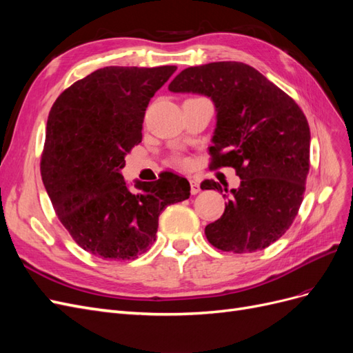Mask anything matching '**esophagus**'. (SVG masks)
I'll list each match as a JSON object with an SVG mask.
<instances>
[{
	"instance_id": "obj_1",
	"label": "esophagus",
	"mask_w": 353,
	"mask_h": 353,
	"mask_svg": "<svg viewBox=\"0 0 353 353\" xmlns=\"http://www.w3.org/2000/svg\"><path fill=\"white\" fill-rule=\"evenodd\" d=\"M190 185H191V194L200 193V184L197 179H190Z\"/></svg>"
}]
</instances>
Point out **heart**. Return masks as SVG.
I'll list each match as a JSON object with an SVG mask.
<instances>
[{
  "label": "heart",
  "instance_id": "1",
  "mask_svg": "<svg viewBox=\"0 0 353 353\" xmlns=\"http://www.w3.org/2000/svg\"><path fill=\"white\" fill-rule=\"evenodd\" d=\"M172 162L175 165H179V166H187L188 165V160L185 157H183V156H174L172 157Z\"/></svg>",
  "mask_w": 353,
  "mask_h": 353
}]
</instances>
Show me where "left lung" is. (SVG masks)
<instances>
[{
    "label": "left lung",
    "mask_w": 353,
    "mask_h": 353,
    "mask_svg": "<svg viewBox=\"0 0 353 353\" xmlns=\"http://www.w3.org/2000/svg\"><path fill=\"white\" fill-rule=\"evenodd\" d=\"M169 90L213 100L216 130L209 168H234L241 178L240 188L223 194L225 212L206 225V239L222 252L268 248L290 228L303 200L311 144L305 113L290 95L240 61L184 69ZM200 187L228 193L212 179Z\"/></svg>",
    "instance_id": "8db88e82"
}]
</instances>
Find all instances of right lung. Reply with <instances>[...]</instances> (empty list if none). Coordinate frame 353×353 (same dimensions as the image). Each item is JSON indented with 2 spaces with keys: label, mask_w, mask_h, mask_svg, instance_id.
Returning a JSON list of instances; mask_svg holds the SVG:
<instances>
[{
  "label": "right lung",
  "mask_w": 353,
  "mask_h": 353,
  "mask_svg": "<svg viewBox=\"0 0 353 353\" xmlns=\"http://www.w3.org/2000/svg\"><path fill=\"white\" fill-rule=\"evenodd\" d=\"M176 66H109L63 91L47 121L41 176L70 237L105 261H130L150 249L159 215L190 197V183L163 170L128 190L121 169L143 140L148 101Z\"/></svg>",
  "instance_id": "add662e5"
}]
</instances>
